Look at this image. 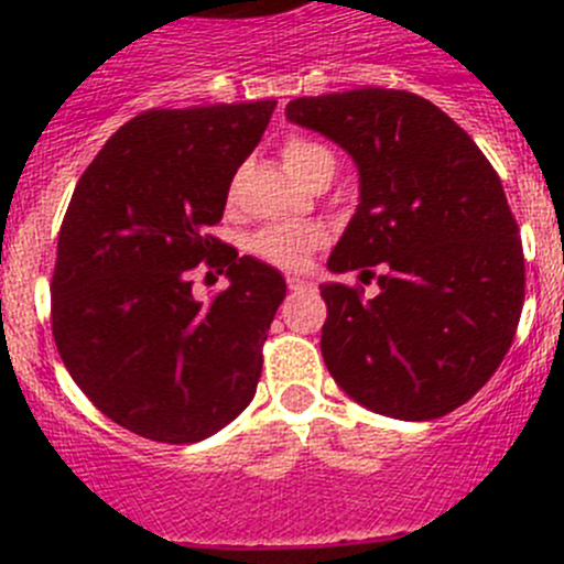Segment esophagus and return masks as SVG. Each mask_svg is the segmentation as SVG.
Here are the masks:
<instances>
[{"label": "esophagus", "instance_id": "34e87169", "mask_svg": "<svg viewBox=\"0 0 564 564\" xmlns=\"http://www.w3.org/2000/svg\"><path fill=\"white\" fill-rule=\"evenodd\" d=\"M286 283H289V289H292V292H308V289H311V283L305 281V278H300V275H289Z\"/></svg>", "mask_w": 564, "mask_h": 564}]
</instances>
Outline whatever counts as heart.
<instances>
[{"label": "heart", "mask_w": 564, "mask_h": 564, "mask_svg": "<svg viewBox=\"0 0 564 564\" xmlns=\"http://www.w3.org/2000/svg\"><path fill=\"white\" fill-rule=\"evenodd\" d=\"M283 163L297 180H308L311 174L316 172L324 163H333V155H329L324 147L314 144L308 139H289L283 144ZM327 240L322 226L316 224H275L261 229L259 235L253 237L250 248H253L256 256H261L270 264L283 267V270H300L305 267L308 256Z\"/></svg>", "instance_id": "heart-1"}]
</instances>
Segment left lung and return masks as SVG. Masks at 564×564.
Wrapping results in <instances>:
<instances>
[{
    "label": "left lung",
    "mask_w": 564,
    "mask_h": 564,
    "mask_svg": "<svg viewBox=\"0 0 564 564\" xmlns=\"http://www.w3.org/2000/svg\"><path fill=\"white\" fill-rule=\"evenodd\" d=\"M286 119L344 147L360 204L329 253L379 292L322 283V355L349 398L395 420L469 401L508 355L524 250L502 182L464 128L403 89L297 98Z\"/></svg>",
    "instance_id": "8db88e82"
}]
</instances>
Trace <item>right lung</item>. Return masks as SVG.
Here are the masks:
<instances>
[{"label":"right lung","instance_id":"1","mask_svg":"<svg viewBox=\"0 0 564 564\" xmlns=\"http://www.w3.org/2000/svg\"><path fill=\"white\" fill-rule=\"evenodd\" d=\"M272 111L275 100L139 113L67 204L51 281L56 349L84 395L144 440L202 442L256 395L286 281L209 226ZM202 260L230 278L209 301L192 294Z\"/></svg>","mask_w":564,"mask_h":564}]
</instances>
